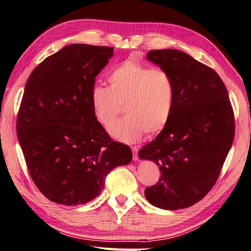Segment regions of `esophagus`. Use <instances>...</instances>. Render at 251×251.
Wrapping results in <instances>:
<instances>
[{
    "label": "esophagus",
    "instance_id": "esophagus-1",
    "mask_svg": "<svg viewBox=\"0 0 251 251\" xmlns=\"http://www.w3.org/2000/svg\"><path fill=\"white\" fill-rule=\"evenodd\" d=\"M137 151H139V147L137 146H133L132 147V151H133V160L136 161L139 159V157H137Z\"/></svg>",
    "mask_w": 251,
    "mask_h": 251
}]
</instances>
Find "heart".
Masks as SVG:
<instances>
[{"instance_id":"obj_1","label":"heart","mask_w":251,"mask_h":251,"mask_svg":"<svg viewBox=\"0 0 251 251\" xmlns=\"http://www.w3.org/2000/svg\"><path fill=\"white\" fill-rule=\"evenodd\" d=\"M109 88L95 84L90 101L96 119L108 126L124 104L126 116L109 126L114 139L134 143L143 134H155L168 124L175 106V82L167 71L126 59L108 74Z\"/></svg>"}]
</instances>
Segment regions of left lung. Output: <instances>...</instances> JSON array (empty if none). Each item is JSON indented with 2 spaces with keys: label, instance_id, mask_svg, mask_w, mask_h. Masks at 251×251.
<instances>
[{
  "label": "left lung",
  "instance_id": "obj_1",
  "mask_svg": "<svg viewBox=\"0 0 251 251\" xmlns=\"http://www.w3.org/2000/svg\"><path fill=\"white\" fill-rule=\"evenodd\" d=\"M146 59L171 75L176 97L166 126L139 151L140 159L154 161L161 175L145 197L165 210L184 209L218 180L234 140L231 101L216 71L182 50H150Z\"/></svg>",
  "mask_w": 251,
  "mask_h": 251
}]
</instances>
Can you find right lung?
Wrapping results in <instances>:
<instances>
[{"instance_id":"obj_1","label":"right lung","mask_w":251,"mask_h":251,"mask_svg":"<svg viewBox=\"0 0 251 251\" xmlns=\"http://www.w3.org/2000/svg\"><path fill=\"white\" fill-rule=\"evenodd\" d=\"M114 48L70 44L38 65L25 83L17 137L30 176L56 203L75 206L101 193L112 169L132 160L92 109L90 92Z\"/></svg>"}]
</instances>
